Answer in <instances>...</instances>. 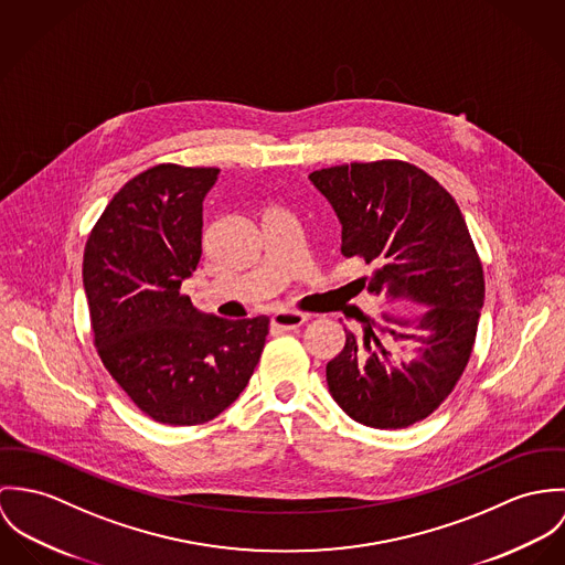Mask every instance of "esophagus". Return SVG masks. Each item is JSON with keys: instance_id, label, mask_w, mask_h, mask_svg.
I'll use <instances>...</instances> for the list:
<instances>
[{"instance_id": "1", "label": "esophagus", "mask_w": 565, "mask_h": 565, "mask_svg": "<svg viewBox=\"0 0 565 565\" xmlns=\"http://www.w3.org/2000/svg\"><path fill=\"white\" fill-rule=\"evenodd\" d=\"M273 327H279V329H299L306 320H308V313L292 312V310H284V312L273 313Z\"/></svg>"}]
</instances>
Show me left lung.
Here are the masks:
<instances>
[{
  "label": "left lung",
  "instance_id": "1",
  "mask_svg": "<svg viewBox=\"0 0 565 565\" xmlns=\"http://www.w3.org/2000/svg\"><path fill=\"white\" fill-rule=\"evenodd\" d=\"M310 182L340 218L342 255L373 266L355 284L429 306L416 322L355 310L362 331L344 329L347 342L327 364L347 416L405 429L438 409L470 360L486 297L479 253L450 192L409 162H351L313 171ZM394 341H416L419 353L405 361Z\"/></svg>",
  "mask_w": 565,
  "mask_h": 565
}]
</instances>
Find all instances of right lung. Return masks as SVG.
<instances>
[{
	"mask_svg": "<svg viewBox=\"0 0 565 565\" xmlns=\"http://www.w3.org/2000/svg\"><path fill=\"white\" fill-rule=\"evenodd\" d=\"M218 169L158 164L106 205L84 249L97 353L134 405L162 425H203L247 387L268 316L227 320L182 295L201 257L203 199Z\"/></svg>",
	"mask_w": 565,
	"mask_h": 565,
	"instance_id": "right-lung-1",
	"label": "right lung"
}]
</instances>
